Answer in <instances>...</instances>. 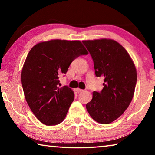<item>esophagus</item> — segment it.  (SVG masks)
Instances as JSON below:
<instances>
[{
	"label": "esophagus",
	"instance_id": "obj_1",
	"mask_svg": "<svg viewBox=\"0 0 155 155\" xmlns=\"http://www.w3.org/2000/svg\"><path fill=\"white\" fill-rule=\"evenodd\" d=\"M77 90V92H81V91H83V90H81V89H79V88H77V90Z\"/></svg>",
	"mask_w": 155,
	"mask_h": 155
}]
</instances>
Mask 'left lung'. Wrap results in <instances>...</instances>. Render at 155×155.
Segmentation results:
<instances>
[{
	"mask_svg": "<svg viewBox=\"0 0 155 155\" xmlns=\"http://www.w3.org/2000/svg\"><path fill=\"white\" fill-rule=\"evenodd\" d=\"M83 43L93 59L96 76L104 78L103 89L94 91L86 109L97 122L109 124L122 115L132 101L136 68L127 51L117 41L101 39Z\"/></svg>",
	"mask_w": 155,
	"mask_h": 155,
	"instance_id": "obj_1",
	"label": "left lung"
}]
</instances>
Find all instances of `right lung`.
I'll list each match as a JSON object with an SVG mask.
<instances>
[{"mask_svg":"<svg viewBox=\"0 0 155 155\" xmlns=\"http://www.w3.org/2000/svg\"><path fill=\"white\" fill-rule=\"evenodd\" d=\"M87 54L80 41L53 40L31 49L21 81L27 104L41 123L56 125L65 119L74 94L68 86L59 88V77L67 72L76 58Z\"/></svg>","mask_w":155,"mask_h":155,"instance_id":"1","label":"right lung"}]
</instances>
